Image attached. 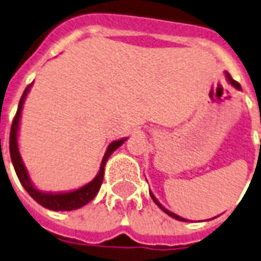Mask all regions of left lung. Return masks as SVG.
<instances>
[{
    "label": "left lung",
    "mask_w": 261,
    "mask_h": 261,
    "mask_svg": "<svg viewBox=\"0 0 261 261\" xmlns=\"http://www.w3.org/2000/svg\"><path fill=\"white\" fill-rule=\"evenodd\" d=\"M225 77H226V81H227V83H229V84H230L231 87L236 88V89H237V90H241V87H240V84H239V83H236L234 80L231 79L230 74H229L227 71H225ZM150 196H151V199L154 200L155 204H157V206H159L160 208H161V210H163L164 213H165V214H168V215H169V217H172V218L177 219V221H182V222H186V221H188V219L182 218V217H180V215L174 214V213H172V211H169V210H168V208H165V207H164L163 204H161V203H160L159 200L155 199V196H154V195H153V192H151V191H150ZM211 219H213V218H211Z\"/></svg>",
    "instance_id": "8db88e82"
}]
</instances>
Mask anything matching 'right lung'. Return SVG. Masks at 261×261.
Masks as SVG:
<instances>
[{
    "label": "right lung",
    "mask_w": 261,
    "mask_h": 261,
    "mask_svg": "<svg viewBox=\"0 0 261 261\" xmlns=\"http://www.w3.org/2000/svg\"><path fill=\"white\" fill-rule=\"evenodd\" d=\"M34 84V83H32ZM27 87L24 90L20 102H18L17 112L14 116V120L12 123V128H10V138H9V150H10V159H12V164H13L14 171L17 174L18 180L21 182V186L25 188V191L31 195V198H34V200L42 204L43 207H46L48 210L54 211H71L77 210L80 207L85 206L90 200H93L94 196L97 195L100 187H101L102 178H104V168L111 157V154L114 153L118 147H120L123 143L126 142L127 138H120L118 141H112L108 145L106 150V154L101 160V165L98 169L96 177L92 181L87 182L85 186L75 188L71 191H61V192H51V191H42L39 190L38 187L35 186L31 176L28 173L25 164L22 161L20 150H18V128H20V120H21V112L22 107H24V101H25L27 94L30 93L31 87Z\"/></svg>",
    "instance_id": "1"
}]
</instances>
